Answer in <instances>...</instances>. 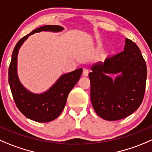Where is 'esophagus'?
Returning a JSON list of instances; mask_svg holds the SVG:
<instances>
[{"mask_svg":"<svg viewBox=\"0 0 152 152\" xmlns=\"http://www.w3.org/2000/svg\"><path fill=\"white\" fill-rule=\"evenodd\" d=\"M88 73H89V71H88V69H84V70H83V73H82L83 76H88Z\"/></svg>","mask_w":152,"mask_h":152,"instance_id":"esophagus-1","label":"esophagus"}]
</instances>
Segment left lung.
I'll return each instance as SVG.
<instances>
[{
	"label": "left lung",
	"mask_w": 152,
	"mask_h": 152,
	"mask_svg": "<svg viewBox=\"0 0 152 152\" xmlns=\"http://www.w3.org/2000/svg\"><path fill=\"white\" fill-rule=\"evenodd\" d=\"M91 99L101 118L115 121L126 118L142 103L145 91L147 67L137 45L126 39L124 50L107 56L91 67ZM120 72L114 80L107 73Z\"/></svg>",
	"instance_id": "8db88e82"
}]
</instances>
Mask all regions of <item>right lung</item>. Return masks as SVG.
I'll use <instances>...</instances> for the list:
<instances>
[{"label":"right lung","instance_id":"obj_1","mask_svg":"<svg viewBox=\"0 0 152 152\" xmlns=\"http://www.w3.org/2000/svg\"><path fill=\"white\" fill-rule=\"evenodd\" d=\"M63 27L58 25H45L34 29L21 38L13 50L12 60L9 67V84L13 99L18 110L27 118L39 123H48L56 119L65 106L67 96L73 89L82 73L79 68L64 74L47 92L35 94L25 89L19 82L17 75V57L19 48L28 37L42 31L58 32Z\"/></svg>","mask_w":152,"mask_h":152}]
</instances>
